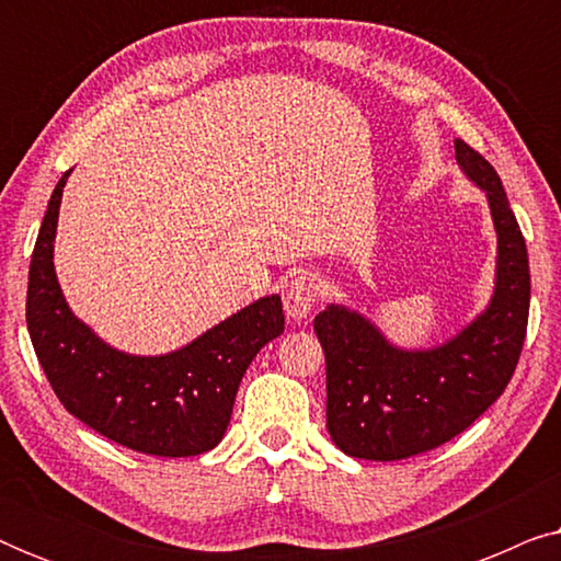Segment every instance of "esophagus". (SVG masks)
<instances>
[{
	"label": "esophagus",
	"instance_id": "1",
	"mask_svg": "<svg viewBox=\"0 0 561 561\" xmlns=\"http://www.w3.org/2000/svg\"><path fill=\"white\" fill-rule=\"evenodd\" d=\"M319 296V280L311 273H294L283 283V309L294 321L309 319Z\"/></svg>",
	"mask_w": 561,
	"mask_h": 561
}]
</instances>
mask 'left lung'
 Returning <instances> with one entry per match:
<instances>
[{"mask_svg":"<svg viewBox=\"0 0 561 561\" xmlns=\"http://www.w3.org/2000/svg\"><path fill=\"white\" fill-rule=\"evenodd\" d=\"M455 150L493 217V296L455 336L421 350L398 347L344 304L319 311L313 332L327 355V428L350 457L393 462L439 447L501 398L518 365L531 301L524 234L495 168L462 140Z\"/></svg>","mask_w":561,"mask_h":561,"instance_id":"obj_1","label":"left lung"}]
</instances>
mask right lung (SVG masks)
Masks as SVG:
<instances>
[{
	"instance_id": "1",
	"label": "right lung",
	"mask_w": 561,
	"mask_h": 561,
	"mask_svg": "<svg viewBox=\"0 0 561 561\" xmlns=\"http://www.w3.org/2000/svg\"><path fill=\"white\" fill-rule=\"evenodd\" d=\"M64 173L30 260L27 332L68 413L122 447L196 457L225 436L237 388L260 350L283 334L280 296H263L165 355H129L104 342L68 306L53 250Z\"/></svg>"
}]
</instances>
